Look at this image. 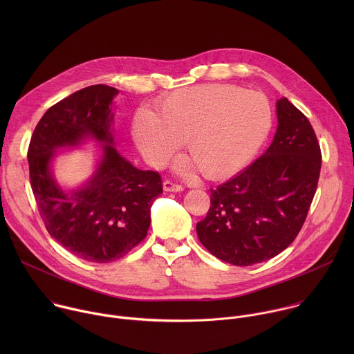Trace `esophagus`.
Wrapping results in <instances>:
<instances>
[{
	"label": "esophagus",
	"mask_w": 354,
	"mask_h": 354,
	"mask_svg": "<svg viewBox=\"0 0 354 354\" xmlns=\"http://www.w3.org/2000/svg\"><path fill=\"white\" fill-rule=\"evenodd\" d=\"M164 186V190L165 192H182L183 190V186L182 185H178V183H174L172 180H164L162 183Z\"/></svg>",
	"instance_id": "obj_1"
}]
</instances>
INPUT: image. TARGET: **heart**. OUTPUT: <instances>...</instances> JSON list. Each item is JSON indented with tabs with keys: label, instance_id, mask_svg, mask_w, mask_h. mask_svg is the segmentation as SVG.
Returning <instances> with one entry per match:
<instances>
[{
	"label": "heart",
	"instance_id": "1",
	"mask_svg": "<svg viewBox=\"0 0 354 354\" xmlns=\"http://www.w3.org/2000/svg\"><path fill=\"white\" fill-rule=\"evenodd\" d=\"M272 129L265 95L236 85H198L176 91L158 105V116L138 111L133 138L142 157L162 167L186 142L207 178H221L254 158Z\"/></svg>",
	"mask_w": 354,
	"mask_h": 354
}]
</instances>
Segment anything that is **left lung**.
I'll use <instances>...</instances> for the list:
<instances>
[{
    "mask_svg": "<svg viewBox=\"0 0 354 354\" xmlns=\"http://www.w3.org/2000/svg\"><path fill=\"white\" fill-rule=\"evenodd\" d=\"M277 130L265 154L212 192L200 242L216 258L250 266L277 257L304 224L321 172L310 120L287 97L276 104Z\"/></svg>",
    "mask_w": 354,
    "mask_h": 354,
    "instance_id": "1",
    "label": "left lung"
}]
</instances>
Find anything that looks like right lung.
Here are the masks:
<instances>
[{
  "instance_id": "1",
  "label": "right lung",
  "mask_w": 354,
  "mask_h": 354,
  "mask_svg": "<svg viewBox=\"0 0 354 354\" xmlns=\"http://www.w3.org/2000/svg\"><path fill=\"white\" fill-rule=\"evenodd\" d=\"M113 86L91 85L53 105L39 120L28 149L30 186L46 230L73 255L108 263L147 235L151 206L162 193L158 172L141 171L115 147ZM92 138L102 142L97 171L84 186L64 191L51 172L56 149Z\"/></svg>"
}]
</instances>
